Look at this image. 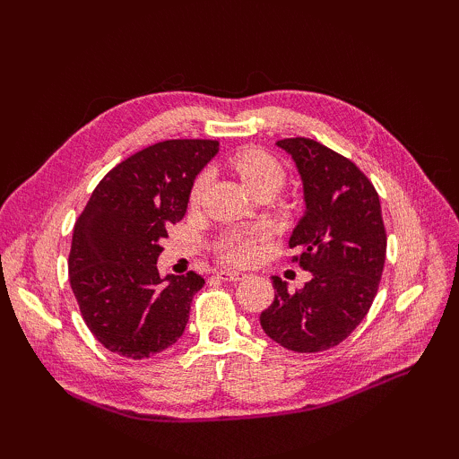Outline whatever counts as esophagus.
<instances>
[{
  "instance_id": "esophagus-1",
  "label": "esophagus",
  "mask_w": 459,
  "mask_h": 459,
  "mask_svg": "<svg viewBox=\"0 0 459 459\" xmlns=\"http://www.w3.org/2000/svg\"><path fill=\"white\" fill-rule=\"evenodd\" d=\"M217 278H221L224 281H238V280L245 278V274H242V272H237V270H219Z\"/></svg>"
}]
</instances>
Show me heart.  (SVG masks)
Returning a JSON list of instances; mask_svg holds the SVG:
<instances>
[{"instance_id": "b5f03b06", "label": "heart", "mask_w": 459, "mask_h": 459, "mask_svg": "<svg viewBox=\"0 0 459 459\" xmlns=\"http://www.w3.org/2000/svg\"><path fill=\"white\" fill-rule=\"evenodd\" d=\"M232 168L237 169L240 179L245 181L250 191H256L260 187H272L278 189L281 181H284V168L272 158L270 153L262 150H242L235 158H232ZM211 173L201 171L197 179L193 181L191 187V203H197L204 189L209 187ZM221 252L222 256L237 262V264H245V262L252 260L256 255V240L248 235H240V232H232V235L224 237L221 242Z\"/></svg>"}]
</instances>
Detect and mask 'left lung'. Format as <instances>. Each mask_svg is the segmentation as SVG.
Here are the masks:
<instances>
[{"mask_svg":"<svg viewBox=\"0 0 459 459\" xmlns=\"http://www.w3.org/2000/svg\"><path fill=\"white\" fill-rule=\"evenodd\" d=\"M304 185V217L291 230L290 248L311 272L307 284L288 290L274 276V301L260 325L270 339L296 353L339 345L365 319L377 296L386 256L380 201L353 161L309 138L278 140Z\"/></svg>","mask_w":459,"mask_h":459,"instance_id":"1","label":"left lung"}]
</instances>
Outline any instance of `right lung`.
Listing matches in <instances>:
<instances>
[{"label":"right lung","mask_w":459,"mask_h":459,"mask_svg":"<svg viewBox=\"0 0 459 459\" xmlns=\"http://www.w3.org/2000/svg\"><path fill=\"white\" fill-rule=\"evenodd\" d=\"M217 152L214 140L153 143L116 165L76 221L68 278L86 325L112 353L148 359L183 335L204 280L161 276L160 242Z\"/></svg>","instance_id":"add662e5"}]
</instances>
